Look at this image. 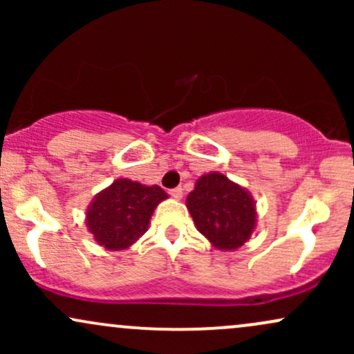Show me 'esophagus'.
Here are the masks:
<instances>
[{"mask_svg":"<svg viewBox=\"0 0 354 354\" xmlns=\"http://www.w3.org/2000/svg\"><path fill=\"white\" fill-rule=\"evenodd\" d=\"M169 194H171L173 198H176V200H180V198H183V188L181 186H176V188L169 189Z\"/></svg>","mask_w":354,"mask_h":354,"instance_id":"34e87169","label":"esophagus"}]
</instances>
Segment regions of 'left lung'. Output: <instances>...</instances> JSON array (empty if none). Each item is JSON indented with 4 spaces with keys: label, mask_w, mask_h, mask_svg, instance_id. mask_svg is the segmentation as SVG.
Segmentation results:
<instances>
[{
    "label": "left lung",
    "mask_w": 354,
    "mask_h": 354,
    "mask_svg": "<svg viewBox=\"0 0 354 354\" xmlns=\"http://www.w3.org/2000/svg\"><path fill=\"white\" fill-rule=\"evenodd\" d=\"M186 206L198 231L218 250H236L253 233L254 203L241 186L231 183L225 174L201 176L189 193Z\"/></svg>",
    "instance_id": "left-lung-1"
}]
</instances>
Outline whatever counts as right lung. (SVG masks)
Returning <instances> with one entry per match:
<instances>
[{
  "label": "right lung",
  "instance_id": "add662e5",
  "mask_svg": "<svg viewBox=\"0 0 354 354\" xmlns=\"http://www.w3.org/2000/svg\"><path fill=\"white\" fill-rule=\"evenodd\" d=\"M166 196L160 186L118 180L91 203L86 225L101 246L123 250L148 230L154 208Z\"/></svg>",
  "mask_w": 354,
  "mask_h": 354
}]
</instances>
